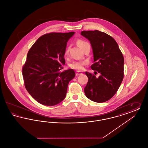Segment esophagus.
<instances>
[{
	"label": "esophagus",
	"mask_w": 148,
	"mask_h": 148,
	"mask_svg": "<svg viewBox=\"0 0 148 148\" xmlns=\"http://www.w3.org/2000/svg\"><path fill=\"white\" fill-rule=\"evenodd\" d=\"M83 73L82 71H77L76 72V75L78 76V75H82Z\"/></svg>",
	"instance_id": "1"
}]
</instances>
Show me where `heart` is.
Returning a JSON list of instances; mask_svg holds the SVG:
<instances>
[{"mask_svg":"<svg viewBox=\"0 0 148 148\" xmlns=\"http://www.w3.org/2000/svg\"><path fill=\"white\" fill-rule=\"evenodd\" d=\"M77 45L83 50L88 45H90L89 42L84 39H79L77 40ZM69 48L68 47L64 51V56H67L69 54ZM86 64V61H74L69 64V66L73 69H76L77 71H82L83 69V66Z\"/></svg>","mask_w":148,"mask_h":148,"instance_id":"b5f03b06","label":"heart"}]
</instances>
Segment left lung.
<instances>
[{
    "label": "left lung",
    "instance_id": "left-lung-1",
    "mask_svg": "<svg viewBox=\"0 0 148 148\" xmlns=\"http://www.w3.org/2000/svg\"><path fill=\"white\" fill-rule=\"evenodd\" d=\"M81 35L92 45L94 64L91 68L100 74L97 78L85 72L88 82L85 87V94L94 102H106L115 94L123 81L124 57L114 39L105 33L97 30L82 31Z\"/></svg>",
    "mask_w": 148,
    "mask_h": 148
}]
</instances>
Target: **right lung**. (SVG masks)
<instances>
[{
  "label": "right lung",
  "instance_id": "1",
  "mask_svg": "<svg viewBox=\"0 0 148 148\" xmlns=\"http://www.w3.org/2000/svg\"><path fill=\"white\" fill-rule=\"evenodd\" d=\"M74 33L44 34L29 50L22 69L24 85L30 95L42 105L56 106L62 101L69 82L75 77L73 69L60 71L65 63L67 42Z\"/></svg>",
  "mask_w": 148,
  "mask_h": 148
}]
</instances>
